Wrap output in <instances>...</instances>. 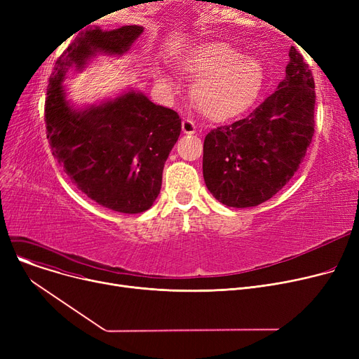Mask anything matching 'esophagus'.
Returning <instances> with one entry per match:
<instances>
[{
  "label": "esophagus",
  "mask_w": 359,
  "mask_h": 359,
  "mask_svg": "<svg viewBox=\"0 0 359 359\" xmlns=\"http://www.w3.org/2000/svg\"><path fill=\"white\" fill-rule=\"evenodd\" d=\"M182 130H183V134H195L196 125H195V122H192L189 119H184L182 122Z\"/></svg>",
  "instance_id": "obj_1"
}]
</instances>
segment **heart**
Listing matches in <instances>:
<instances>
[{"mask_svg": "<svg viewBox=\"0 0 359 359\" xmlns=\"http://www.w3.org/2000/svg\"><path fill=\"white\" fill-rule=\"evenodd\" d=\"M182 69L199 80L194 88L195 103L211 121L222 122L246 111L265 84V69L253 56L241 55L225 42H201L186 50ZM158 79L172 86V77L160 72Z\"/></svg>", "mask_w": 359, "mask_h": 359, "instance_id": "b5f03b06", "label": "heart"}]
</instances>
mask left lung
Returning <instances> with one entry per match:
<instances>
[{
  "label": "left lung",
  "instance_id": "1",
  "mask_svg": "<svg viewBox=\"0 0 359 359\" xmlns=\"http://www.w3.org/2000/svg\"><path fill=\"white\" fill-rule=\"evenodd\" d=\"M285 79L248 118L203 141V180L221 203L249 208L271 199L303 161L314 134V80L291 46Z\"/></svg>",
  "mask_w": 359,
  "mask_h": 359
}]
</instances>
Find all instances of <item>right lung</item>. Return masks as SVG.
<instances>
[{"mask_svg": "<svg viewBox=\"0 0 359 359\" xmlns=\"http://www.w3.org/2000/svg\"><path fill=\"white\" fill-rule=\"evenodd\" d=\"M142 32V26L83 30L56 61L45 102L48 140L56 161L90 199L122 214H140L153 206L182 119L134 88L75 107L62 83L68 71H84L100 55L122 56Z\"/></svg>", "mask_w": 359, "mask_h": 359, "instance_id": "right-lung-1", "label": "right lung"}]
</instances>
